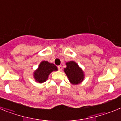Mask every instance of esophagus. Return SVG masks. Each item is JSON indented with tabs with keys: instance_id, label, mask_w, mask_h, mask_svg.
Returning <instances> with one entry per match:
<instances>
[{
	"instance_id": "1",
	"label": "esophagus",
	"mask_w": 121,
	"mask_h": 121,
	"mask_svg": "<svg viewBox=\"0 0 121 121\" xmlns=\"http://www.w3.org/2000/svg\"><path fill=\"white\" fill-rule=\"evenodd\" d=\"M57 68H58V70H59V71H61L62 69V66L61 65L57 66Z\"/></svg>"
}]
</instances>
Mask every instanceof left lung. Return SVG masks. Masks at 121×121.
I'll return each mask as SVG.
<instances>
[{"label":"left lung","instance_id":"1","mask_svg":"<svg viewBox=\"0 0 121 121\" xmlns=\"http://www.w3.org/2000/svg\"><path fill=\"white\" fill-rule=\"evenodd\" d=\"M67 68L64 71L73 84H78L84 79V73L79 67L78 64L74 61H70L66 64Z\"/></svg>","mask_w":121,"mask_h":121}]
</instances>
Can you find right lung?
<instances>
[{
  "label": "right lung",
  "instance_id": "1",
  "mask_svg": "<svg viewBox=\"0 0 121 121\" xmlns=\"http://www.w3.org/2000/svg\"><path fill=\"white\" fill-rule=\"evenodd\" d=\"M57 71V67L53 64L49 63L47 61H42L39 65L37 71L34 73L35 79L37 82L42 83L48 78V76L52 71Z\"/></svg>",
  "mask_w": 121,
  "mask_h": 121
}]
</instances>
